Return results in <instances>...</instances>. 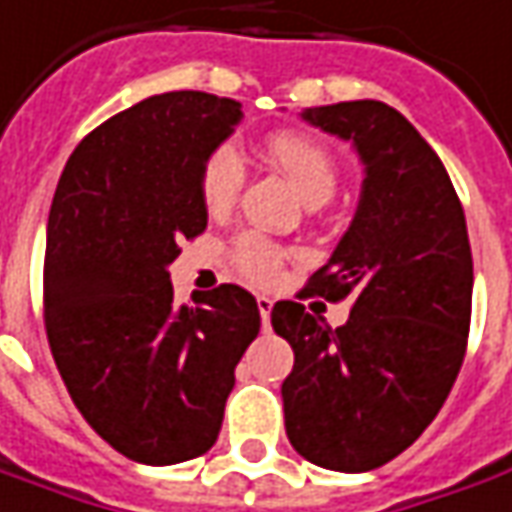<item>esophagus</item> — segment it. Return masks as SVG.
Wrapping results in <instances>:
<instances>
[{
  "instance_id": "34e87169",
  "label": "esophagus",
  "mask_w": 512,
  "mask_h": 512,
  "mask_svg": "<svg viewBox=\"0 0 512 512\" xmlns=\"http://www.w3.org/2000/svg\"><path fill=\"white\" fill-rule=\"evenodd\" d=\"M257 311H260V319H263V330H269V319H271L269 297H257Z\"/></svg>"
}]
</instances>
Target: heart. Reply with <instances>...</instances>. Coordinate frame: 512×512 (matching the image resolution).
<instances>
[{
    "label": "heart",
    "mask_w": 512,
    "mask_h": 512,
    "mask_svg": "<svg viewBox=\"0 0 512 512\" xmlns=\"http://www.w3.org/2000/svg\"><path fill=\"white\" fill-rule=\"evenodd\" d=\"M263 159L280 170L305 204H322L333 196L339 182V165L319 139L302 131H274L263 142ZM243 187V162L232 148H215L198 173V193L204 210L210 215H224L235 207ZM235 269L255 283H274L283 252L257 235H243L232 249Z\"/></svg>",
    "instance_id": "b5f03b06"
}]
</instances>
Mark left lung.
<instances>
[{"label": "left lung", "mask_w": 512, "mask_h": 512, "mask_svg": "<svg viewBox=\"0 0 512 512\" xmlns=\"http://www.w3.org/2000/svg\"><path fill=\"white\" fill-rule=\"evenodd\" d=\"M302 120L353 142L364 184L353 224L300 291L350 297V319L333 330L300 302L271 308L294 350L285 434L319 468L361 474L412 446L446 403L468 344L474 260L457 190L401 111L350 100Z\"/></svg>", "instance_id": "left-lung-1"}]
</instances>
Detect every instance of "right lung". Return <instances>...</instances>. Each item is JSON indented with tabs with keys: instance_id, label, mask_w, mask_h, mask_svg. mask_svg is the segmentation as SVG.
Here are the masks:
<instances>
[{
	"instance_id": "obj_1",
	"label": "right lung",
	"mask_w": 512,
	"mask_h": 512,
	"mask_svg": "<svg viewBox=\"0 0 512 512\" xmlns=\"http://www.w3.org/2000/svg\"><path fill=\"white\" fill-rule=\"evenodd\" d=\"M238 100L168 92L81 139L55 187L44 325L86 423L123 457L176 465L218 440L260 311L241 285L176 305L168 266L207 229L204 159L235 131Z\"/></svg>"
}]
</instances>
